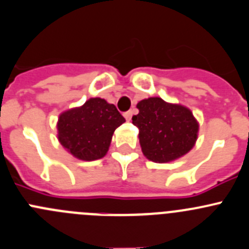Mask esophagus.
I'll return each instance as SVG.
<instances>
[{
    "instance_id": "34e87169",
    "label": "esophagus",
    "mask_w": 249,
    "mask_h": 249,
    "mask_svg": "<svg viewBox=\"0 0 249 249\" xmlns=\"http://www.w3.org/2000/svg\"><path fill=\"white\" fill-rule=\"evenodd\" d=\"M124 117L126 120H131V117H132V110H129V112L124 113Z\"/></svg>"
}]
</instances>
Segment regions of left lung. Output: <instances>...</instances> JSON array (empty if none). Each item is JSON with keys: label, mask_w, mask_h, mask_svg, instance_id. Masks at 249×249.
Returning a JSON list of instances; mask_svg holds the SVG:
<instances>
[{"label": "left lung", "mask_w": 249, "mask_h": 249, "mask_svg": "<svg viewBox=\"0 0 249 249\" xmlns=\"http://www.w3.org/2000/svg\"><path fill=\"white\" fill-rule=\"evenodd\" d=\"M139 114L132 124L139 127L142 153L154 163H168L192 149L198 135V122L189 108L173 105L160 97L137 103Z\"/></svg>", "instance_id": "8db88e82"}]
</instances>
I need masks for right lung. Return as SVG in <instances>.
I'll return each instance as SVG.
<instances>
[{"label": "right lung", "instance_id": "1", "mask_svg": "<svg viewBox=\"0 0 249 249\" xmlns=\"http://www.w3.org/2000/svg\"><path fill=\"white\" fill-rule=\"evenodd\" d=\"M124 122L114 105L100 97L90 98L81 107L59 115L58 140L75 158L96 160L107 154L115 129Z\"/></svg>", "mask_w": 249, "mask_h": 249}]
</instances>
